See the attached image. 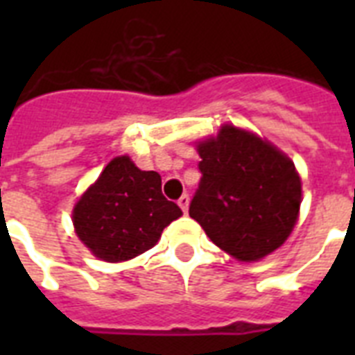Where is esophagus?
<instances>
[{
    "instance_id": "obj_1",
    "label": "esophagus",
    "mask_w": 355,
    "mask_h": 355,
    "mask_svg": "<svg viewBox=\"0 0 355 355\" xmlns=\"http://www.w3.org/2000/svg\"><path fill=\"white\" fill-rule=\"evenodd\" d=\"M178 206H180V208H182L184 214H186V211H188V206H189V197H188V195H182V197H180V199H178Z\"/></svg>"
}]
</instances>
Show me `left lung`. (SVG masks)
I'll use <instances>...</instances> for the list:
<instances>
[{
  "label": "left lung",
  "mask_w": 355,
  "mask_h": 355,
  "mask_svg": "<svg viewBox=\"0 0 355 355\" xmlns=\"http://www.w3.org/2000/svg\"><path fill=\"white\" fill-rule=\"evenodd\" d=\"M202 173L189 217L239 261L282 247L298 219L302 182L275 145L234 125L197 145Z\"/></svg>",
  "instance_id": "1"
}]
</instances>
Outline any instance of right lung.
Listing matches in <instances>:
<instances>
[{
    "instance_id": "1",
    "label": "right lung",
    "mask_w": 355,
    "mask_h": 355,
    "mask_svg": "<svg viewBox=\"0 0 355 355\" xmlns=\"http://www.w3.org/2000/svg\"><path fill=\"white\" fill-rule=\"evenodd\" d=\"M180 216L182 210L162 195L158 173L141 171L128 156H118L75 205L73 227L96 258L116 263L155 247Z\"/></svg>"
}]
</instances>
